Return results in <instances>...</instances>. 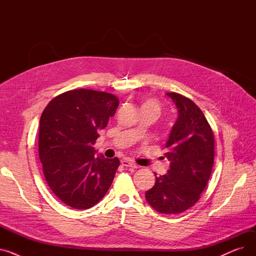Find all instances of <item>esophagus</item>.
<instances>
[{"mask_svg":"<svg viewBox=\"0 0 256 256\" xmlns=\"http://www.w3.org/2000/svg\"><path fill=\"white\" fill-rule=\"evenodd\" d=\"M121 165L128 168H138V165L136 163H134L130 160H121Z\"/></svg>","mask_w":256,"mask_h":256,"instance_id":"obj_1","label":"esophagus"}]
</instances>
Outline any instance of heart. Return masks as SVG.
Returning <instances> with one entry per match:
<instances>
[{"label": "heart", "instance_id": "obj_1", "mask_svg": "<svg viewBox=\"0 0 256 256\" xmlns=\"http://www.w3.org/2000/svg\"><path fill=\"white\" fill-rule=\"evenodd\" d=\"M141 108H148V109H150V110H152L154 112H156V115H158V113H160V108L158 104L156 102H154V100H145V102L142 104Z\"/></svg>", "mask_w": 256, "mask_h": 256}]
</instances>
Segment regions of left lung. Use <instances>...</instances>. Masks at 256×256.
<instances>
[{
    "label": "left lung",
    "mask_w": 256,
    "mask_h": 256,
    "mask_svg": "<svg viewBox=\"0 0 256 256\" xmlns=\"http://www.w3.org/2000/svg\"><path fill=\"white\" fill-rule=\"evenodd\" d=\"M167 96L176 104L178 118L166 143L169 170L156 176L145 198L160 214H180L200 199L210 180L214 156L212 130L204 112L180 93Z\"/></svg>",
    "instance_id": "left-lung-1"
}]
</instances>
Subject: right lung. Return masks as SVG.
Here are the masks:
<instances>
[{"mask_svg":"<svg viewBox=\"0 0 256 256\" xmlns=\"http://www.w3.org/2000/svg\"><path fill=\"white\" fill-rule=\"evenodd\" d=\"M118 104L111 93L74 89L54 98L44 110L39 158L50 189L66 206L88 210L111 186L119 160L94 156L93 145Z\"/></svg>","mask_w":256,"mask_h":256,"instance_id":"obj_1","label":"right lung"}]
</instances>
